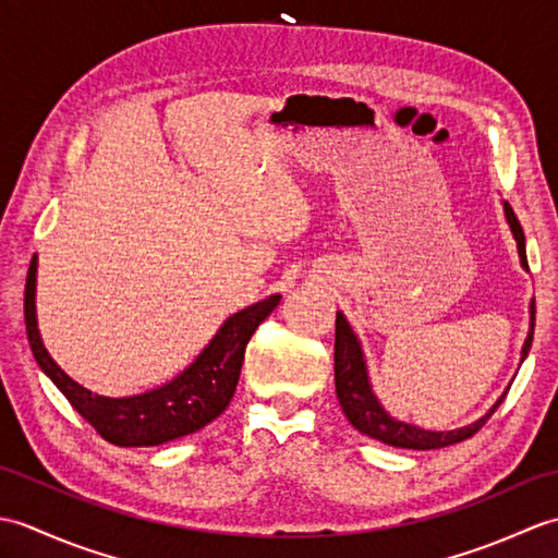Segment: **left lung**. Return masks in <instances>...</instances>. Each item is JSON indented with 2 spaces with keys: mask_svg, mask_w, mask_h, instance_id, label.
Here are the masks:
<instances>
[{
  "mask_svg": "<svg viewBox=\"0 0 558 558\" xmlns=\"http://www.w3.org/2000/svg\"><path fill=\"white\" fill-rule=\"evenodd\" d=\"M504 213H506V222L511 225L513 240L518 244V256H520V266L527 270V254H525V234L520 222L515 218L513 208L504 201ZM532 333H535V300L530 302V330L527 338L523 342V350H520V364L525 362L530 345H532ZM513 384V381H511ZM336 393L340 400V408L345 412L348 422L357 429L360 434L376 438V441L396 446V448H412V450H429V448H444V446H453L458 441H465L472 434H477L487 420L494 414V410L501 405L508 388L504 390V396L494 402V405L482 414L480 420H475L468 426H460V429H450V432H429L422 429L417 424H408L400 422L384 410L381 402H378L372 381H369V369H366V360H364V350L362 342L354 333L345 314L338 312L336 314Z\"/></svg>",
  "mask_w": 558,
  "mask_h": 558,
  "instance_id": "1",
  "label": "left lung"
}]
</instances>
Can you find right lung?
I'll list each match as a JSON object with an SVG mask.
<instances>
[{"label":"right lung","mask_w":558,"mask_h":558,"mask_svg":"<svg viewBox=\"0 0 558 558\" xmlns=\"http://www.w3.org/2000/svg\"><path fill=\"white\" fill-rule=\"evenodd\" d=\"M35 278H38V260L33 258L26 278L23 314H26V333L35 362L59 388V393L71 402V408L105 441L126 448L168 444L204 429L206 424L220 417L230 405L236 381H240L246 342L280 302V294H270V298L225 318V324L198 352V357L162 386L150 388L146 393L110 398L76 384L45 350L38 330V314H35Z\"/></svg>","instance_id":"right-lung-1"}]
</instances>
